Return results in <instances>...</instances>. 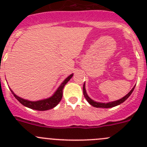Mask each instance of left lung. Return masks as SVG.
Returning a JSON list of instances; mask_svg holds the SVG:
<instances>
[{
    "label": "left lung",
    "instance_id": "obj_1",
    "mask_svg": "<svg viewBox=\"0 0 147 147\" xmlns=\"http://www.w3.org/2000/svg\"><path fill=\"white\" fill-rule=\"evenodd\" d=\"M134 87H135V86H134V87L131 89V91H130L127 94V95H125L124 97H122L121 99H120V100H117V101L108 102V103H102V102H95V101H94V100H92V99L90 98L88 95H87V92H86V90H85V85H84H84H83V94H84V97H85L86 100H87V101L89 103L92 105V106L94 107H97V108H111V107H113L117 106V105L123 103V102L125 101V100H127V99L128 98L130 95H131V94L132 93V92L134 91Z\"/></svg>",
    "mask_w": 147,
    "mask_h": 147
}]
</instances>
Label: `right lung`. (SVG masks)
<instances>
[{"mask_svg": "<svg viewBox=\"0 0 147 147\" xmlns=\"http://www.w3.org/2000/svg\"><path fill=\"white\" fill-rule=\"evenodd\" d=\"M73 76V74L69 75L66 79L63 81V83L60 84V87H58L57 90H56L55 92L54 93L52 97H49L47 99H45V100H38V101H29V100H24V99L21 98V97H18V96L16 95L12 90L10 89V91L13 93V96L18 100L20 103L23 105H24L25 107H27L28 108H30V109H35V110H39V111H45L48 110V109H53L55 107L57 106L59 104V102L61 101L62 97H63V90L64 88L65 85L67 84V82L69 80L72 78V77Z\"/></svg>", "mask_w": 147, "mask_h": 147, "instance_id": "obj_1", "label": "right lung"}]
</instances>
